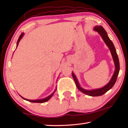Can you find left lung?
<instances>
[{"label": "left lung", "instance_id": "1", "mask_svg": "<svg viewBox=\"0 0 128 128\" xmlns=\"http://www.w3.org/2000/svg\"><path fill=\"white\" fill-rule=\"evenodd\" d=\"M94 30L95 31L98 32V33L100 34V36H101V37L102 38L104 42L106 45H107L108 48H109L110 52H111L112 58H113L114 62V66H115V70H114V74L112 76L111 79L110 80V82H108L107 85L104 86V87L93 90L84 89V88H82L81 86L80 85L78 81L76 76L73 72H72V76L73 79L74 80L76 84L77 88L80 92H83L84 94L89 95V96H97L103 95L104 93L108 92V90L111 89V88L113 87L116 81L117 78H118V76L119 73V70H120V63H119L118 56L116 52L115 47L114 46L113 42H112L111 40H110L109 37H108L107 33V32H106V30L104 29V28L102 26L98 25L95 26L94 28Z\"/></svg>", "mask_w": 128, "mask_h": 128}]
</instances>
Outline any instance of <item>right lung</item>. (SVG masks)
<instances>
[{
  "instance_id": "1",
  "label": "right lung",
  "mask_w": 128,
  "mask_h": 128,
  "mask_svg": "<svg viewBox=\"0 0 128 128\" xmlns=\"http://www.w3.org/2000/svg\"><path fill=\"white\" fill-rule=\"evenodd\" d=\"M24 33H21V34L20 35V36H19V38H18V40H17V46H16V47H17V46H18V43H19V42H20V40H21V38H22V36H24ZM56 88H55V90H54V92L52 93V94H51V95H50L49 96H48L47 97H46V98H43V99H36V100H29V99H25V98H23V97H22L20 95V96L21 97V98H23L24 99H25V100H28V101H29V102H33V103H44V102H47V101H48L50 99L52 96H53V95L54 94V93H55V92H56Z\"/></svg>"
}]
</instances>
